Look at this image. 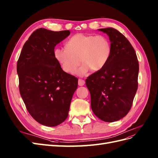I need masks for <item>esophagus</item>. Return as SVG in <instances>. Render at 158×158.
Instances as JSON below:
<instances>
[{
  "mask_svg": "<svg viewBox=\"0 0 158 158\" xmlns=\"http://www.w3.org/2000/svg\"><path fill=\"white\" fill-rule=\"evenodd\" d=\"M84 84H85V82H84V80H82V79H78V85L82 86H84Z\"/></svg>",
  "mask_w": 158,
  "mask_h": 158,
  "instance_id": "1",
  "label": "esophagus"
}]
</instances>
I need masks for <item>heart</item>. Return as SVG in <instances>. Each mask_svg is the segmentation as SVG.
Here are the masks:
<instances>
[{
    "instance_id": "1",
    "label": "heart",
    "mask_w": 158,
    "mask_h": 158,
    "mask_svg": "<svg viewBox=\"0 0 158 158\" xmlns=\"http://www.w3.org/2000/svg\"><path fill=\"white\" fill-rule=\"evenodd\" d=\"M112 53V46L105 35L76 34L66 43V48H56L53 56L62 70L74 74L80 64H83L77 74L84 76L90 70H101L105 67Z\"/></svg>"
}]
</instances>
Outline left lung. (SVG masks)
Here are the masks:
<instances>
[{
	"instance_id": "left-lung-1",
	"label": "left lung",
	"mask_w": 158,
	"mask_h": 158,
	"mask_svg": "<svg viewBox=\"0 0 158 158\" xmlns=\"http://www.w3.org/2000/svg\"><path fill=\"white\" fill-rule=\"evenodd\" d=\"M106 33L112 53L105 67L86 80L90 93L91 108L105 122H114L125 117L132 106L137 90L139 62L128 40L113 28L98 29Z\"/></svg>"
}]
</instances>
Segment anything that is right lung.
Listing matches in <instances>:
<instances>
[{"instance_id":"obj_1","label":"right lung","mask_w":158,"mask_h":158,"mask_svg":"<svg viewBox=\"0 0 158 158\" xmlns=\"http://www.w3.org/2000/svg\"><path fill=\"white\" fill-rule=\"evenodd\" d=\"M69 30L40 28L27 41L17 62L19 91L26 108L39 123L55 127L68 117L78 78L62 70L53 56Z\"/></svg>"}]
</instances>
